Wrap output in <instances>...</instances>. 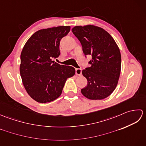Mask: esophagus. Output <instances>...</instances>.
<instances>
[{"label": "esophagus", "mask_w": 146, "mask_h": 146, "mask_svg": "<svg viewBox=\"0 0 146 146\" xmlns=\"http://www.w3.org/2000/svg\"><path fill=\"white\" fill-rule=\"evenodd\" d=\"M75 71H76V75H78V76H80L82 75V69H80V68H76L75 69Z\"/></svg>", "instance_id": "obj_1"}]
</instances>
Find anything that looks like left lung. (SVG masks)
I'll list each match as a JSON object with an SVG mask.
<instances>
[{"mask_svg": "<svg viewBox=\"0 0 146 146\" xmlns=\"http://www.w3.org/2000/svg\"><path fill=\"white\" fill-rule=\"evenodd\" d=\"M72 32L81 42L83 52L91 55L82 74L87 79V85L82 94L90 100H102L115 89L121 70L120 49L113 38L100 27L86 25L74 27Z\"/></svg>", "mask_w": 146, "mask_h": 146, "instance_id": "8db88e82", "label": "left lung"}]
</instances>
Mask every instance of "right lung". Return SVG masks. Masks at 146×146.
Masks as SVG:
<instances>
[{
  "label": "right lung",
  "instance_id": "obj_1",
  "mask_svg": "<svg viewBox=\"0 0 146 146\" xmlns=\"http://www.w3.org/2000/svg\"><path fill=\"white\" fill-rule=\"evenodd\" d=\"M70 31V26L39 30L27 40L21 52L22 81L27 94L39 103L58 98L66 80L75 74L73 67L52 61L60 55V41Z\"/></svg>",
  "mask_w": 146,
  "mask_h": 146
}]
</instances>
